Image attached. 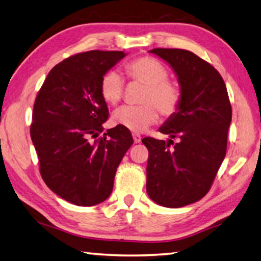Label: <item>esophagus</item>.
Segmentation results:
<instances>
[{
	"instance_id": "obj_1",
	"label": "esophagus",
	"mask_w": 261,
	"mask_h": 261,
	"mask_svg": "<svg viewBox=\"0 0 261 261\" xmlns=\"http://www.w3.org/2000/svg\"><path fill=\"white\" fill-rule=\"evenodd\" d=\"M133 139H134V143H140L141 140H142V138H141L140 134H133Z\"/></svg>"
}]
</instances>
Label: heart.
<instances>
[{
  "mask_svg": "<svg viewBox=\"0 0 261 261\" xmlns=\"http://www.w3.org/2000/svg\"><path fill=\"white\" fill-rule=\"evenodd\" d=\"M132 81L145 85L138 107H123L113 114L116 125L140 133L158 121L159 111L164 117H172L180 109L182 91L179 85L168 80V71L162 62L150 56H141L125 66ZM99 93L105 103L117 105L123 95V80L116 71H109L99 84Z\"/></svg>",
  "mask_w": 261,
  "mask_h": 261,
  "instance_id": "heart-1",
  "label": "heart"
}]
</instances>
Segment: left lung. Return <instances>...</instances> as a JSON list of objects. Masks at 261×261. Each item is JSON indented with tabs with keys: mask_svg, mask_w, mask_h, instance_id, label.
Wrapping results in <instances>:
<instances>
[{
	"mask_svg": "<svg viewBox=\"0 0 261 261\" xmlns=\"http://www.w3.org/2000/svg\"><path fill=\"white\" fill-rule=\"evenodd\" d=\"M172 66L181 86L182 102L175 114L159 128L171 136L165 142L144 138L149 150L147 193L165 207H182L202 199L226 156L231 105L216 68L185 49L154 48ZM172 138L179 142L173 148Z\"/></svg>",
	"mask_w": 261,
	"mask_h": 261,
	"instance_id": "left-lung-1",
	"label": "left lung"
}]
</instances>
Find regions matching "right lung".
<instances>
[{
  "mask_svg": "<svg viewBox=\"0 0 261 261\" xmlns=\"http://www.w3.org/2000/svg\"><path fill=\"white\" fill-rule=\"evenodd\" d=\"M123 51L90 50L55 65L36 95L31 139L40 174L59 197L79 206L104 202L112 193L117 167L133 144L121 126L108 129V105L99 84Z\"/></svg>",
  "mask_w": 261,
  "mask_h": 261,
  "instance_id": "obj_1",
  "label": "right lung"
}]
</instances>
